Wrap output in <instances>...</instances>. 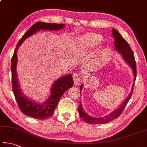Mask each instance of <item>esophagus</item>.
<instances>
[{
	"label": "esophagus",
	"mask_w": 147,
	"mask_h": 147,
	"mask_svg": "<svg viewBox=\"0 0 147 147\" xmlns=\"http://www.w3.org/2000/svg\"><path fill=\"white\" fill-rule=\"evenodd\" d=\"M73 79H74V82L75 85H79L80 83L81 82V79H82V76L80 74L75 73L73 74Z\"/></svg>",
	"instance_id": "34e87169"
}]
</instances>
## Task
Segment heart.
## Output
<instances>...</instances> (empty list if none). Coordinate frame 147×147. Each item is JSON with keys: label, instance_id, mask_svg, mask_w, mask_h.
Segmentation results:
<instances>
[{"label": "heart", "instance_id": "b5f03b06", "mask_svg": "<svg viewBox=\"0 0 147 147\" xmlns=\"http://www.w3.org/2000/svg\"><path fill=\"white\" fill-rule=\"evenodd\" d=\"M102 42V37L96 33L85 34L78 41L79 49L83 51H87L94 49Z\"/></svg>", "mask_w": 147, "mask_h": 147}]
</instances>
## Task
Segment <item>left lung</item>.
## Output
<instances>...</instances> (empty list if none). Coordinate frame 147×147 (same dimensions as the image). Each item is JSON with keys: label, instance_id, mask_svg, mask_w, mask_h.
I'll return each mask as SVG.
<instances>
[{"label": "left lung", "instance_id": "8db88e82", "mask_svg": "<svg viewBox=\"0 0 147 147\" xmlns=\"http://www.w3.org/2000/svg\"><path fill=\"white\" fill-rule=\"evenodd\" d=\"M112 32H113V35L114 38V45H115L116 49L122 55V57L125 60V62H126L130 66V67L132 69L135 80L136 78L137 73L136 63L135 61L134 53H133V51H132L129 44L127 43V42L125 40L123 37L120 34V33L116 30V29H113ZM134 84L132 85L131 92H130V94L128 96L127 99L122 103V105L120 106L118 109L114 111L113 113H111L110 114H109V115L106 116L101 117V118H93V117H90L89 115H88V114L85 113L84 109H83L82 105L80 102L78 107V112L80 116V118L84 120L85 122L90 124H103L107 123H109L113 121L114 119H115L116 118H117L118 117L121 115L123 111L124 110L125 107H126L128 102H129L130 98H131L133 90H134ZM82 87L83 85H81L80 92L82 89Z\"/></svg>", "mask_w": 147, "mask_h": 147}]
</instances>
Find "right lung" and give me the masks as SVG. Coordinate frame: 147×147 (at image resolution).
Instances as JSON below:
<instances>
[{"label":"right lung","mask_w":147,"mask_h":147,"mask_svg":"<svg viewBox=\"0 0 147 147\" xmlns=\"http://www.w3.org/2000/svg\"><path fill=\"white\" fill-rule=\"evenodd\" d=\"M64 27L65 25L63 24H53L42 22H36L26 32L18 42L17 47L15 48L11 63L13 92L20 110L26 116L38 119L49 118L53 114L60 98L67 90L73 86L74 82L71 74H68L54 82L51 90L50 96L45 102L37 103L35 101L30 100L21 92L19 83L18 81L17 71H16L17 62V51L18 48L26 38L33 35L40 29L54 31L59 30Z\"/></svg>","instance_id":"add662e5"}]
</instances>
